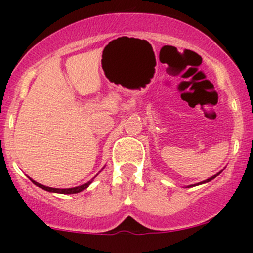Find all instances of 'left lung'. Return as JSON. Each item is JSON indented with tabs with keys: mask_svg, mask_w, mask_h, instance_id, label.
<instances>
[{
	"mask_svg": "<svg viewBox=\"0 0 253 253\" xmlns=\"http://www.w3.org/2000/svg\"><path fill=\"white\" fill-rule=\"evenodd\" d=\"M221 172H222V171H220V172H219V173H216V175H214V176H211V177H210V178H207V179H206V181H202V182L197 183V184H191V185H188V188H190V187H195V185H199V184H203V183H207V182H211V179H214V178H215V177H216V176H219V175H220V173H221Z\"/></svg>",
	"mask_w": 253,
	"mask_h": 253,
	"instance_id": "left-lung-1",
	"label": "left lung"
}]
</instances>
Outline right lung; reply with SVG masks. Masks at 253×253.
Segmentation results:
<instances>
[{"mask_svg": "<svg viewBox=\"0 0 253 253\" xmlns=\"http://www.w3.org/2000/svg\"><path fill=\"white\" fill-rule=\"evenodd\" d=\"M32 182L34 183V184L37 185V187L42 188V189L46 190V191H50V193H57V194H77V193H81V191L86 189V188L89 187L90 184H91L92 179L91 181H89L88 183H85V184H82V185H78V187H75V188H66V189H59V188H51V187H46V185H42L40 184V183H38L36 181H33V179L30 178Z\"/></svg>", "mask_w": 253, "mask_h": 253, "instance_id": "add662e5", "label": "right lung"}]
</instances>
